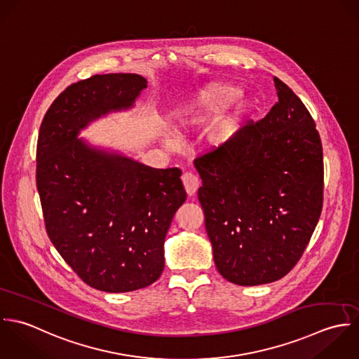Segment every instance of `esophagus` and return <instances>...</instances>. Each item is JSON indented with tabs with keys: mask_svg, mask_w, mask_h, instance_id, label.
<instances>
[{
	"mask_svg": "<svg viewBox=\"0 0 359 359\" xmlns=\"http://www.w3.org/2000/svg\"><path fill=\"white\" fill-rule=\"evenodd\" d=\"M182 180H183V184H184V189L187 191V194L191 197L197 193L198 187H200V180L198 177L191 173V172H186L183 176H182Z\"/></svg>",
	"mask_w": 359,
	"mask_h": 359,
	"instance_id": "1",
	"label": "esophagus"
}]
</instances>
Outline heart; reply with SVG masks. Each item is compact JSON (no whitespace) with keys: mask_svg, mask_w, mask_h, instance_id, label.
Segmentation results:
<instances>
[{"mask_svg":"<svg viewBox=\"0 0 359 359\" xmlns=\"http://www.w3.org/2000/svg\"><path fill=\"white\" fill-rule=\"evenodd\" d=\"M240 90L230 84H208L177 108V118L184 125L200 126L216 117L208 129L207 140L214 148H223L241 133L252 111L250 100H235Z\"/></svg>","mask_w":359,"mask_h":359,"instance_id":"heart-1","label":"heart"}]
</instances>
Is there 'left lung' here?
<instances>
[{"instance_id": "1", "label": "left lung", "mask_w": 359, "mask_h": 359, "mask_svg": "<svg viewBox=\"0 0 359 359\" xmlns=\"http://www.w3.org/2000/svg\"><path fill=\"white\" fill-rule=\"evenodd\" d=\"M279 101L237 139L194 161L198 200L219 273L238 286L276 282L299 261L323 204V152L315 122L273 77Z\"/></svg>"}]
</instances>
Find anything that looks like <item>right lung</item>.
<instances>
[{"instance_id":"right-lung-1","label":"right lung","mask_w":359,"mask_h":359,"mask_svg":"<svg viewBox=\"0 0 359 359\" xmlns=\"http://www.w3.org/2000/svg\"><path fill=\"white\" fill-rule=\"evenodd\" d=\"M145 87L136 73L73 83L39 132L36 182L48 237L84 283L107 292L158 280L165 236L187 197L180 169H155L77 139L93 121L132 108Z\"/></svg>"}]
</instances>
